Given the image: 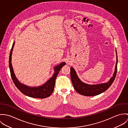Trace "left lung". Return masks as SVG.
<instances>
[{
	"label": "left lung",
	"mask_w": 128,
	"mask_h": 128,
	"mask_svg": "<svg viewBox=\"0 0 128 128\" xmlns=\"http://www.w3.org/2000/svg\"><path fill=\"white\" fill-rule=\"evenodd\" d=\"M116 54V63L113 76L110 79L105 83L97 84H88L83 82L78 77L74 69L71 67L70 76L71 80L74 90L80 94L85 96H93L99 95L106 91L112 84L115 80L117 69V56Z\"/></svg>",
	"instance_id": "left-lung-1"
}]
</instances>
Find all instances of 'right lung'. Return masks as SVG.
Here are the masks:
<instances>
[{
	"label": "right lung",
	"mask_w": 128,
	"mask_h": 128,
	"mask_svg": "<svg viewBox=\"0 0 128 128\" xmlns=\"http://www.w3.org/2000/svg\"><path fill=\"white\" fill-rule=\"evenodd\" d=\"M14 42L13 44L9 56V68L11 76L14 85L24 95L34 98L43 99L48 97L52 93L56 84V80L61 69L65 65V62L55 66L54 68V72L52 76L44 84L37 87H31L22 84L16 78L12 65V51L14 46Z\"/></svg>",
	"instance_id": "1"
}]
</instances>
